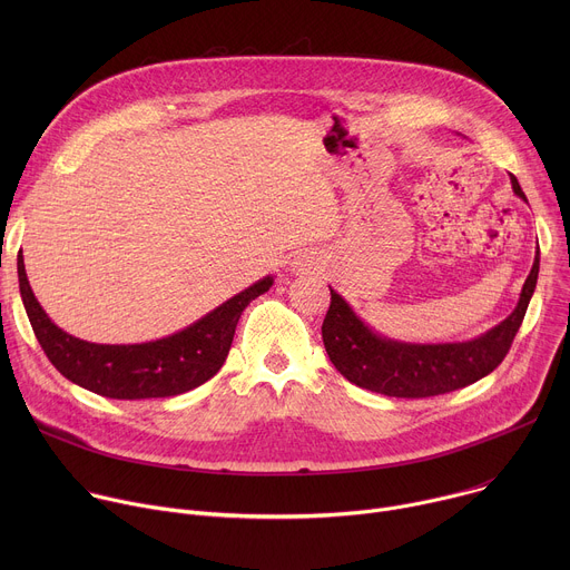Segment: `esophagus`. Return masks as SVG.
Returning <instances> with one entry per match:
<instances>
[{"instance_id": "1", "label": "esophagus", "mask_w": 570, "mask_h": 570, "mask_svg": "<svg viewBox=\"0 0 570 570\" xmlns=\"http://www.w3.org/2000/svg\"><path fill=\"white\" fill-rule=\"evenodd\" d=\"M291 266H293V271H304V268H306V266H311V264L297 257V259H293V264H291Z\"/></svg>"}]
</instances>
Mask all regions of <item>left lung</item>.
Wrapping results in <instances>:
<instances>
[{"mask_svg": "<svg viewBox=\"0 0 570 570\" xmlns=\"http://www.w3.org/2000/svg\"><path fill=\"white\" fill-rule=\"evenodd\" d=\"M512 189L525 200L521 185L510 176ZM539 253L521 288L514 311L490 332L464 343L417 345L376 334L332 286V304L322 322V341L336 370L358 387L387 396L422 399L460 390L494 372L521 327L530 297L537 288Z\"/></svg>", "mask_w": 570, "mask_h": 570, "instance_id": "1", "label": "left lung"}]
</instances>
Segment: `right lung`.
<instances>
[{
  "label": "right lung",
  "instance_id": "add662e5",
  "mask_svg": "<svg viewBox=\"0 0 570 570\" xmlns=\"http://www.w3.org/2000/svg\"><path fill=\"white\" fill-rule=\"evenodd\" d=\"M18 277L33 334L51 365L71 383L110 399L176 396L209 381L227 358L243 308L275 282L271 275L255 282L167 338L99 345L80 341L51 322L31 291L22 255H18Z\"/></svg>",
  "mask_w": 570,
  "mask_h": 570
}]
</instances>
